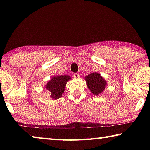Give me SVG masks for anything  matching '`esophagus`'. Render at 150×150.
I'll return each mask as SVG.
<instances>
[{"label":"esophagus","mask_w":150,"mask_h":150,"mask_svg":"<svg viewBox=\"0 0 150 150\" xmlns=\"http://www.w3.org/2000/svg\"><path fill=\"white\" fill-rule=\"evenodd\" d=\"M73 77H74L75 79H77V78L79 77V73H75L74 74H73Z\"/></svg>","instance_id":"obj_1"}]
</instances>
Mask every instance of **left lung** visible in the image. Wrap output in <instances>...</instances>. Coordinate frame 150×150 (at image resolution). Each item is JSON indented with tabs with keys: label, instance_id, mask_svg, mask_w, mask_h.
<instances>
[{
	"label": "left lung",
	"instance_id": "1",
	"mask_svg": "<svg viewBox=\"0 0 150 150\" xmlns=\"http://www.w3.org/2000/svg\"><path fill=\"white\" fill-rule=\"evenodd\" d=\"M85 81L91 92L95 95L102 93L106 85V81L97 73H93L86 76Z\"/></svg>",
	"mask_w": 150,
	"mask_h": 150
}]
</instances>
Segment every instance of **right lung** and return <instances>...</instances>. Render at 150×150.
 <instances>
[{
    "mask_svg": "<svg viewBox=\"0 0 150 150\" xmlns=\"http://www.w3.org/2000/svg\"><path fill=\"white\" fill-rule=\"evenodd\" d=\"M71 79L69 75H60L52 78L46 85V89L50 91L51 97L54 99H57L62 96L64 93L66 83Z\"/></svg>",
    "mask_w": 150,
    "mask_h": 150,
    "instance_id": "right-lung-1",
    "label": "right lung"
}]
</instances>
